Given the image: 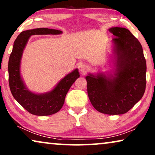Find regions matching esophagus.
I'll return each instance as SVG.
<instances>
[{"mask_svg":"<svg viewBox=\"0 0 155 155\" xmlns=\"http://www.w3.org/2000/svg\"><path fill=\"white\" fill-rule=\"evenodd\" d=\"M79 69L80 71H81L82 73H86L87 71H89V66L87 65L83 64V63H81V64H80L79 65Z\"/></svg>","mask_w":155,"mask_h":155,"instance_id":"obj_1","label":"esophagus"}]
</instances>
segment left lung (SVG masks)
Here are the masks:
<instances>
[{
	"label": "left lung",
	"mask_w": 155,
	"mask_h": 155,
	"mask_svg": "<svg viewBox=\"0 0 155 155\" xmlns=\"http://www.w3.org/2000/svg\"><path fill=\"white\" fill-rule=\"evenodd\" d=\"M114 44L113 74L86 76L90 102L99 112L124 114L143 97L146 87V61L140 43L128 29L111 27Z\"/></svg>",
	"instance_id": "1"
}]
</instances>
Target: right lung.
<instances>
[{"label":"right lung","instance_id":"1","mask_svg":"<svg viewBox=\"0 0 155 155\" xmlns=\"http://www.w3.org/2000/svg\"><path fill=\"white\" fill-rule=\"evenodd\" d=\"M62 31L48 28H37L23 31L14 42L8 61L9 85L15 100L31 114L49 116L60 111L69 89L80 77L76 68L63 78L51 91L44 94H36L25 86L20 75V63L22 53L31 35H60Z\"/></svg>","mask_w":155,"mask_h":155}]
</instances>
